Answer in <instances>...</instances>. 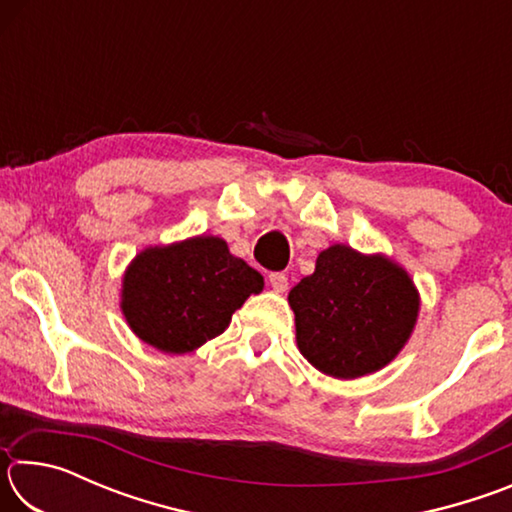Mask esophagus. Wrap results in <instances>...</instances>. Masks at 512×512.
<instances>
[{"instance_id": "1", "label": "esophagus", "mask_w": 512, "mask_h": 512, "mask_svg": "<svg viewBox=\"0 0 512 512\" xmlns=\"http://www.w3.org/2000/svg\"><path fill=\"white\" fill-rule=\"evenodd\" d=\"M268 284H271V289L275 293H284L289 287V277L284 273H271L268 275Z\"/></svg>"}]
</instances>
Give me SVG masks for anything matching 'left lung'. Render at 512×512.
<instances>
[{"instance_id":"8db88e82","label":"left lung","mask_w":512,"mask_h":512,"mask_svg":"<svg viewBox=\"0 0 512 512\" xmlns=\"http://www.w3.org/2000/svg\"><path fill=\"white\" fill-rule=\"evenodd\" d=\"M289 305L302 357L329 377L357 379L400 354L418 320L420 296L409 273L386 255L334 244L291 289Z\"/></svg>"}]
</instances>
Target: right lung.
<instances>
[{
	"label": "right lung",
	"instance_id": "obj_1",
	"mask_svg": "<svg viewBox=\"0 0 512 512\" xmlns=\"http://www.w3.org/2000/svg\"><path fill=\"white\" fill-rule=\"evenodd\" d=\"M264 277L230 255L219 237H192L142 250L124 273L121 311L144 343L167 354L201 348L225 332Z\"/></svg>",
	"mask_w": 512,
	"mask_h": 512
}]
</instances>
